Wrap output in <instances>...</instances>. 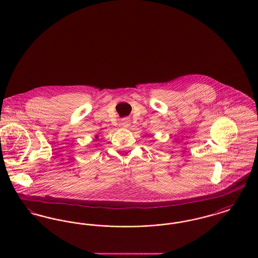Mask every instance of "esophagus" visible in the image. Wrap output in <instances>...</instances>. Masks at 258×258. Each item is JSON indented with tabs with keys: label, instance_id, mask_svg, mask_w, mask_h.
Instances as JSON below:
<instances>
[{
	"label": "esophagus",
	"instance_id": "esophagus-1",
	"mask_svg": "<svg viewBox=\"0 0 258 258\" xmlns=\"http://www.w3.org/2000/svg\"><path fill=\"white\" fill-rule=\"evenodd\" d=\"M121 125L124 127V128H128L130 126V120L128 118H124L121 120Z\"/></svg>",
	"mask_w": 258,
	"mask_h": 258
}]
</instances>
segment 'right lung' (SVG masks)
<instances>
[{
  "label": "right lung",
  "mask_w": 258,
  "mask_h": 258,
  "mask_svg": "<svg viewBox=\"0 0 258 258\" xmlns=\"http://www.w3.org/2000/svg\"><path fill=\"white\" fill-rule=\"evenodd\" d=\"M95 139H98V136H95ZM97 141V140H96Z\"/></svg>",
  "instance_id": "add662e5"
}]
</instances>
